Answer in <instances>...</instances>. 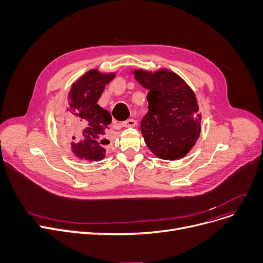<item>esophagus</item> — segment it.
<instances>
[{"label":"esophagus","instance_id":"1","mask_svg":"<svg viewBox=\"0 0 263 263\" xmlns=\"http://www.w3.org/2000/svg\"><path fill=\"white\" fill-rule=\"evenodd\" d=\"M121 124H122V127H126V128H128V127H134V126H136V121H135L134 119L130 118V119H128V120H126V121H122Z\"/></svg>","mask_w":263,"mask_h":263}]
</instances>
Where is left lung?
Here are the masks:
<instances>
[{"label":"left lung","instance_id":"left-lung-1","mask_svg":"<svg viewBox=\"0 0 263 263\" xmlns=\"http://www.w3.org/2000/svg\"><path fill=\"white\" fill-rule=\"evenodd\" d=\"M135 80L147 88L148 112L141 129L148 148L164 160L183 158L200 133L201 115L195 93L176 73L135 70Z\"/></svg>","mask_w":263,"mask_h":263}]
</instances>
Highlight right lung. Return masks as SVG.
Listing matches in <instances>:
<instances>
[{
  "mask_svg": "<svg viewBox=\"0 0 263 263\" xmlns=\"http://www.w3.org/2000/svg\"><path fill=\"white\" fill-rule=\"evenodd\" d=\"M114 78V73L104 74L98 70H89L73 83L69 91L70 107L62 131L67 136H78L77 141L71 143V149L80 159L99 161L105 157L103 145L109 143L106 136L112 116L97 102L105 85Z\"/></svg>",
  "mask_w": 263,
  "mask_h": 263,
  "instance_id": "1",
  "label": "right lung"
}]
</instances>
